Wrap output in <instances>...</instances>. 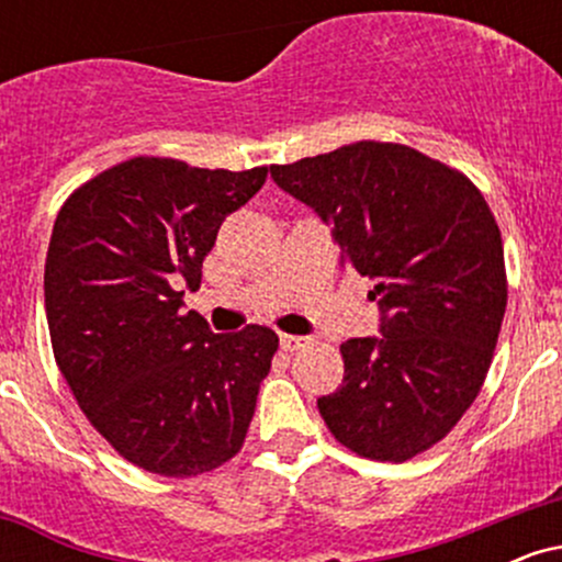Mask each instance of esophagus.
I'll use <instances>...</instances> for the list:
<instances>
[{
	"label": "esophagus",
	"instance_id": "obj_1",
	"mask_svg": "<svg viewBox=\"0 0 562 562\" xmlns=\"http://www.w3.org/2000/svg\"><path fill=\"white\" fill-rule=\"evenodd\" d=\"M280 346L285 351H299V348L308 346V338H303V335H280Z\"/></svg>",
	"mask_w": 562,
	"mask_h": 562
}]
</instances>
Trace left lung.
<instances>
[{
  "mask_svg": "<svg viewBox=\"0 0 562 562\" xmlns=\"http://www.w3.org/2000/svg\"><path fill=\"white\" fill-rule=\"evenodd\" d=\"M269 171L333 224L340 261L375 280L380 338L340 346L344 385L317 398L319 415L359 457L412 460L460 423L492 364L507 306L492 209L465 173L393 142Z\"/></svg>",
  "mask_w": 562,
  "mask_h": 562,
  "instance_id": "8db88e82",
  "label": "left lung"
}]
</instances>
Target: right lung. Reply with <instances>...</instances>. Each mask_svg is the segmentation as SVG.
Wrapping results in <instances>:
<instances>
[{
    "label": "right lung",
    "instance_id": "right-lung-1",
    "mask_svg": "<svg viewBox=\"0 0 562 562\" xmlns=\"http://www.w3.org/2000/svg\"><path fill=\"white\" fill-rule=\"evenodd\" d=\"M267 182L248 171L132 158L63 203L44 263L55 362L97 434L147 473L190 479L237 454L280 346L216 335L182 312L227 214Z\"/></svg>",
    "mask_w": 562,
    "mask_h": 562
}]
</instances>
